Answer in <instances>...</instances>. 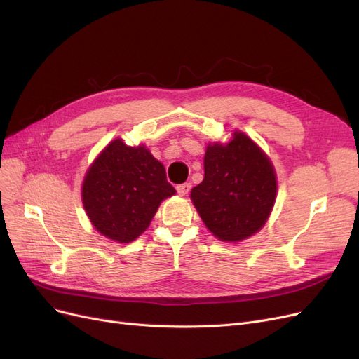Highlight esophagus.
<instances>
[{"instance_id": "1", "label": "esophagus", "mask_w": 359, "mask_h": 359, "mask_svg": "<svg viewBox=\"0 0 359 359\" xmlns=\"http://www.w3.org/2000/svg\"><path fill=\"white\" fill-rule=\"evenodd\" d=\"M190 190H191V184L190 182L180 184V186L177 187V191L181 194V196H187Z\"/></svg>"}]
</instances>
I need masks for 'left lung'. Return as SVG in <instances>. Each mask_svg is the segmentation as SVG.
<instances>
[{
    "label": "left lung",
    "instance_id": "8db88e82",
    "mask_svg": "<svg viewBox=\"0 0 359 359\" xmlns=\"http://www.w3.org/2000/svg\"><path fill=\"white\" fill-rule=\"evenodd\" d=\"M203 169L190 198L212 235L238 243L262 229L277 194L276 170L264 151L235 132L229 144L206 147Z\"/></svg>",
    "mask_w": 359,
    "mask_h": 359
}]
</instances>
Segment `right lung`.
Instances as JSON below:
<instances>
[{"label": "right lung", "mask_w": 359, "mask_h": 359, "mask_svg": "<svg viewBox=\"0 0 359 359\" xmlns=\"http://www.w3.org/2000/svg\"><path fill=\"white\" fill-rule=\"evenodd\" d=\"M165 166L144 145L115 139L93 161L82 202L93 226L109 240L132 243L145 232L163 199L175 194Z\"/></svg>", "instance_id": "right-lung-1"}]
</instances>
